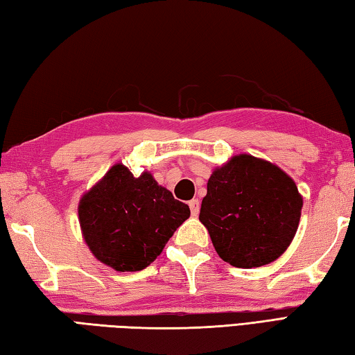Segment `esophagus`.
Segmentation results:
<instances>
[{"label":"esophagus","instance_id":"esophagus-1","mask_svg":"<svg viewBox=\"0 0 355 355\" xmlns=\"http://www.w3.org/2000/svg\"><path fill=\"white\" fill-rule=\"evenodd\" d=\"M189 205H190L191 215H193V216H198L199 209H200V205H199V200H198V199H191L190 202H189Z\"/></svg>","mask_w":355,"mask_h":355}]
</instances>
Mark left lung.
Instances as JSON below:
<instances>
[{"label":"left lung","mask_w":355,"mask_h":355,"mask_svg":"<svg viewBox=\"0 0 355 355\" xmlns=\"http://www.w3.org/2000/svg\"><path fill=\"white\" fill-rule=\"evenodd\" d=\"M303 199L278 166L239 155L213 171L199 220L218 255L243 269L282 257L295 236Z\"/></svg>","instance_id":"1"}]
</instances>
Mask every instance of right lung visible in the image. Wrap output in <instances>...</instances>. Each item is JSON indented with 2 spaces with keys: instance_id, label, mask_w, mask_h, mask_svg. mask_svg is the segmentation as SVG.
<instances>
[{
  "instance_id": "add662e5",
  "label": "right lung",
  "mask_w": 355,
  "mask_h": 355,
  "mask_svg": "<svg viewBox=\"0 0 355 355\" xmlns=\"http://www.w3.org/2000/svg\"><path fill=\"white\" fill-rule=\"evenodd\" d=\"M190 216L150 173L139 178L114 165L80 200L78 218L94 257L119 272H137L155 261Z\"/></svg>"
}]
</instances>
